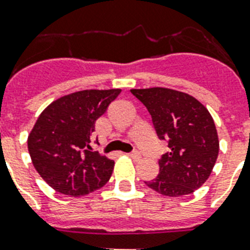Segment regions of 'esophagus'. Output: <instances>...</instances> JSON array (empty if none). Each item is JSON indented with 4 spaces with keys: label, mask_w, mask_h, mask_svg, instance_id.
I'll list each match as a JSON object with an SVG mask.
<instances>
[{
    "label": "esophagus",
    "mask_w": 250,
    "mask_h": 250,
    "mask_svg": "<svg viewBox=\"0 0 250 250\" xmlns=\"http://www.w3.org/2000/svg\"><path fill=\"white\" fill-rule=\"evenodd\" d=\"M129 157H131V158H132V160H140L141 158V154L139 152H132V153H129L128 154Z\"/></svg>",
    "instance_id": "obj_1"
}]
</instances>
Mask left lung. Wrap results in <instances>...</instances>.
I'll return each mask as SVG.
<instances>
[{"instance_id": "left-lung-1", "label": "left lung", "mask_w": 250, "mask_h": 250, "mask_svg": "<svg viewBox=\"0 0 250 250\" xmlns=\"http://www.w3.org/2000/svg\"><path fill=\"white\" fill-rule=\"evenodd\" d=\"M152 115L161 140L170 152L160 160V174L145 184L168 197L193 193L209 179L219 153L214 121L190 94L168 88L131 89Z\"/></svg>"}]
</instances>
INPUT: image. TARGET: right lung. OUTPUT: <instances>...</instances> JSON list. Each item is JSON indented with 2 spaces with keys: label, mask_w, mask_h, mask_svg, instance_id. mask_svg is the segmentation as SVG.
Segmentation results:
<instances>
[{
  "label": "right lung",
  "mask_w": 250,
  "mask_h": 250,
  "mask_svg": "<svg viewBox=\"0 0 250 250\" xmlns=\"http://www.w3.org/2000/svg\"><path fill=\"white\" fill-rule=\"evenodd\" d=\"M121 89H85L53 101L28 135V152L40 176L53 189L85 196L109 182L114 161L92 152L94 123Z\"/></svg>",
  "instance_id": "right-lung-1"
}]
</instances>
